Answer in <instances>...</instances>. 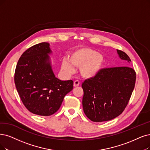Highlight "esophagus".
Wrapping results in <instances>:
<instances>
[{"mask_svg":"<svg viewBox=\"0 0 150 150\" xmlns=\"http://www.w3.org/2000/svg\"><path fill=\"white\" fill-rule=\"evenodd\" d=\"M79 84H80V82H79V81H77V80H76V81H75L74 82V84H73V86H74V87H76L79 86Z\"/></svg>","mask_w":150,"mask_h":150,"instance_id":"34e87169","label":"esophagus"}]
</instances>
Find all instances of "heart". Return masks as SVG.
<instances>
[{"label":"heart","mask_w":150,"mask_h":150,"mask_svg":"<svg viewBox=\"0 0 150 150\" xmlns=\"http://www.w3.org/2000/svg\"><path fill=\"white\" fill-rule=\"evenodd\" d=\"M69 62L63 60L62 68L66 73L71 75L75 72L76 67H81L82 77L91 79L97 76L102 68L104 58L102 55L89 47L79 48L72 52L69 56Z\"/></svg>","instance_id":"obj_1"}]
</instances>
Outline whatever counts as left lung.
<instances>
[{
	"label": "left lung",
	"instance_id": "1",
	"mask_svg": "<svg viewBox=\"0 0 150 150\" xmlns=\"http://www.w3.org/2000/svg\"><path fill=\"white\" fill-rule=\"evenodd\" d=\"M119 57L129 63L125 52L117 50ZM136 73L129 67L101 69L94 77L82 83V106L93 122L111 120L119 116L127 105L135 87Z\"/></svg>",
	"mask_w": 150,
	"mask_h": 150
}]
</instances>
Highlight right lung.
Returning <instances> with one entry per match:
<instances>
[{
  "mask_svg": "<svg viewBox=\"0 0 150 150\" xmlns=\"http://www.w3.org/2000/svg\"><path fill=\"white\" fill-rule=\"evenodd\" d=\"M50 44L42 42L29 48L16 64L15 83L23 103L33 114L48 116L56 112L73 81H61L52 71Z\"/></svg>",
  "mask_w": 150,
  "mask_h": 150,
  "instance_id": "1",
  "label": "right lung"
}]
</instances>
